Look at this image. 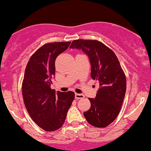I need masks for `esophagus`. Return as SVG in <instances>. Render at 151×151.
Wrapping results in <instances>:
<instances>
[{
  "label": "esophagus",
  "instance_id": "1",
  "mask_svg": "<svg viewBox=\"0 0 151 151\" xmlns=\"http://www.w3.org/2000/svg\"><path fill=\"white\" fill-rule=\"evenodd\" d=\"M84 96L83 94H80V93H76L75 94V98L76 100H79V99H82L84 98Z\"/></svg>",
  "mask_w": 151,
  "mask_h": 151
}]
</instances>
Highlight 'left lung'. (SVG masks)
Returning <instances> with one entry per match:
<instances>
[{
	"label": "left lung",
	"mask_w": 151,
	"mask_h": 151,
	"mask_svg": "<svg viewBox=\"0 0 151 151\" xmlns=\"http://www.w3.org/2000/svg\"><path fill=\"white\" fill-rule=\"evenodd\" d=\"M71 49L82 50L91 66V77L98 82L95 98H88L91 108L84 113L86 121L96 127L104 128L118 115L127 89V80L115 53L102 42L94 40H76Z\"/></svg>",
	"instance_id": "8db88e82"
}]
</instances>
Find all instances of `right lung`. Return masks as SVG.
<instances>
[{
  "instance_id": "obj_1",
  "label": "right lung",
  "mask_w": 151,
  "mask_h": 151,
  "mask_svg": "<svg viewBox=\"0 0 151 151\" xmlns=\"http://www.w3.org/2000/svg\"><path fill=\"white\" fill-rule=\"evenodd\" d=\"M70 44L59 42L44 45L31 56L24 71L22 84L24 105L34 122L46 131L62 127L75 97L73 91L55 92L51 88L55 59Z\"/></svg>"
}]
</instances>
